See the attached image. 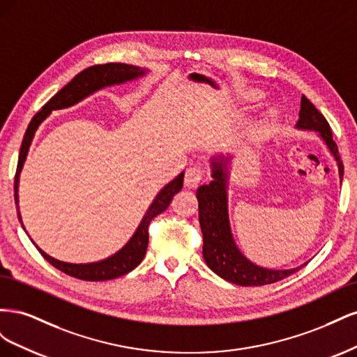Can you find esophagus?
Segmentation results:
<instances>
[{
	"mask_svg": "<svg viewBox=\"0 0 357 357\" xmlns=\"http://www.w3.org/2000/svg\"><path fill=\"white\" fill-rule=\"evenodd\" d=\"M204 177V169L201 167H189L185 172V185L188 188H195Z\"/></svg>",
	"mask_w": 357,
	"mask_h": 357,
	"instance_id": "34e87169",
	"label": "esophagus"
}]
</instances>
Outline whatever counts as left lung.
Instances as JSON below:
<instances>
[{
	"label": "left lung",
	"instance_id": "obj_1",
	"mask_svg": "<svg viewBox=\"0 0 357 357\" xmlns=\"http://www.w3.org/2000/svg\"><path fill=\"white\" fill-rule=\"evenodd\" d=\"M301 129L317 131L323 142L326 143L331 153L338 164L340 178L344 176V165L340 158L337 143L333 142L332 131L328 121L305 95L301 98L299 121L296 123ZM228 158L213 159V181L204 185L197 190L199 205V225L202 231V255L205 264L213 273L223 280L238 286H264L283 280L302 266L294 269H268L252 264L235 245L229 218H228V198H226V174L225 167ZM307 265V264H305Z\"/></svg>",
	"mask_w": 357,
	"mask_h": 357
}]
</instances>
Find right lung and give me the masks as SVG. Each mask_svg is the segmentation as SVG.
Returning a JSON list of instances; mask_svg holds the SVG:
<instances>
[{
	"instance_id": "add662e5",
	"label": "right lung",
	"mask_w": 357,
	"mask_h": 357,
	"mask_svg": "<svg viewBox=\"0 0 357 357\" xmlns=\"http://www.w3.org/2000/svg\"><path fill=\"white\" fill-rule=\"evenodd\" d=\"M144 70L134 67V66H126V63H104V66H93L83 70L79 73L75 77L63 86V88L52 98L41 107V110L32 117V121L29 122L26 132L24 135V142L22 146H20V152H19V160H17V168H16V176H15V202L17 205V188H19V174L22 171L24 162L26 159V153L29 144L34 138V134L37 131L38 125L45 121V119L50 114L52 110H59V109H66V107L77 104L82 101L86 96L91 95L92 92L98 91L104 86H112V84H119V83H125L128 80H134L139 75H144ZM183 172L172 180L171 183L162 189L155 201L150 205L146 215L143 218L142 223L137 228L135 234L132 235V238L126 243V245L119 250L116 255L104 259V261L100 262H93V264H67V262H61L58 259H53L49 255L38 248L37 250L41 253V256L46 259L49 264H52L55 268H58L59 271L66 273L74 278H80L86 280V282H105V280H112L117 278L121 275L128 274L129 271H132L134 268L139 265V262L143 261V257L147 250V243H149V225L155 219L158 214L162 211H165L168 208V205L171 199L174 198L177 192L181 190L183 188ZM17 218L22 223V219H20V213L17 207ZM24 226V225H22Z\"/></svg>"
}]
</instances>
